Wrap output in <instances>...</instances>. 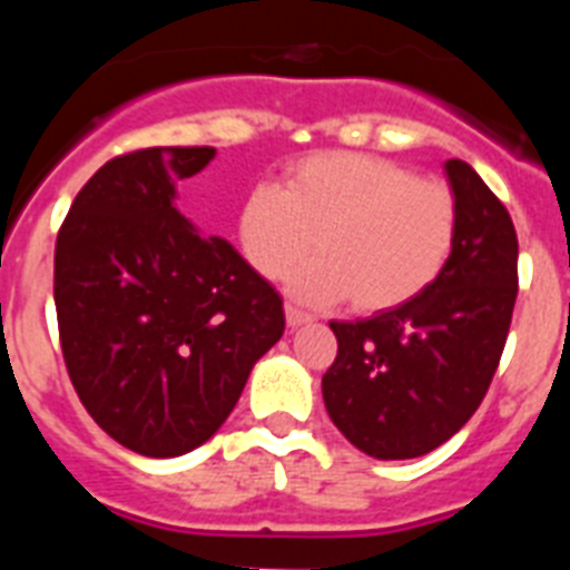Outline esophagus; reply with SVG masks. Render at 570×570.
I'll return each instance as SVG.
<instances>
[{"instance_id": "esophagus-1", "label": "esophagus", "mask_w": 570, "mask_h": 570, "mask_svg": "<svg viewBox=\"0 0 570 570\" xmlns=\"http://www.w3.org/2000/svg\"><path fill=\"white\" fill-rule=\"evenodd\" d=\"M285 320H288V328H302V325H311L314 322V316L305 314V311L294 308V305H288L285 308Z\"/></svg>"}]
</instances>
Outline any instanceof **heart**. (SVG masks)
I'll return each instance as SVG.
<instances>
[{
  "mask_svg": "<svg viewBox=\"0 0 570 570\" xmlns=\"http://www.w3.org/2000/svg\"><path fill=\"white\" fill-rule=\"evenodd\" d=\"M460 228L454 190L371 154L325 150L294 159L282 185H254L236 210V245L250 268L305 305L347 299L356 311L400 308L451 259Z\"/></svg>",
  "mask_w": 570,
  "mask_h": 570,
  "instance_id": "heart-1",
  "label": "heart"
}]
</instances>
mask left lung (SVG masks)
Instances as JSON below:
<instances>
[{
    "label": "left lung",
    "mask_w": 570,
    "mask_h": 570,
    "mask_svg": "<svg viewBox=\"0 0 570 570\" xmlns=\"http://www.w3.org/2000/svg\"><path fill=\"white\" fill-rule=\"evenodd\" d=\"M460 205L451 259L420 296L371 320L331 322L340 351L322 400L374 460L431 454L465 425L500 365L517 302V230L462 159L445 163Z\"/></svg>",
    "instance_id": "1"
}]
</instances>
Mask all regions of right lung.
<instances>
[{
	"mask_svg": "<svg viewBox=\"0 0 570 570\" xmlns=\"http://www.w3.org/2000/svg\"><path fill=\"white\" fill-rule=\"evenodd\" d=\"M214 148L105 163L57 236L59 342L79 400L136 454L183 456L219 431L250 367L285 331L282 296L223 236L176 208Z\"/></svg>",
	"mask_w": 570,
	"mask_h": 570,
	"instance_id": "add662e5",
	"label": "right lung"
}]
</instances>
